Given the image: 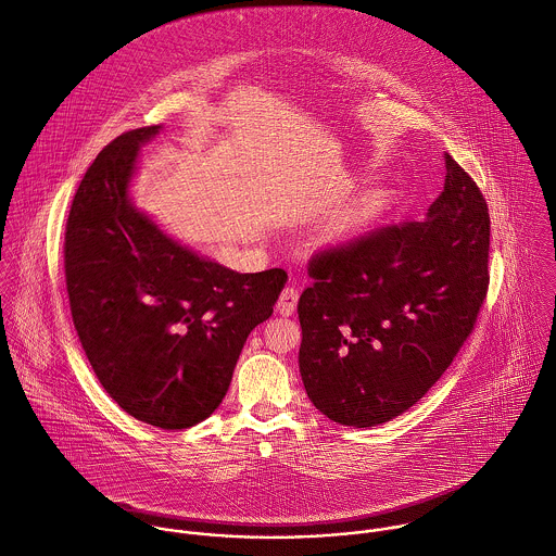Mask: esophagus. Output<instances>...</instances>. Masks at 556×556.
<instances>
[{
  "label": "esophagus",
  "instance_id": "34e87169",
  "mask_svg": "<svg viewBox=\"0 0 556 556\" xmlns=\"http://www.w3.org/2000/svg\"><path fill=\"white\" fill-rule=\"evenodd\" d=\"M296 303H299V290L294 286H288L283 288V292L279 294V301H277V312L281 316H292L294 309H296Z\"/></svg>",
  "mask_w": 556,
  "mask_h": 556
}]
</instances>
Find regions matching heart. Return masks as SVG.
Wrapping results in <instances>:
<instances>
[{
	"label": "heart",
	"instance_id": "1",
	"mask_svg": "<svg viewBox=\"0 0 556 556\" xmlns=\"http://www.w3.org/2000/svg\"><path fill=\"white\" fill-rule=\"evenodd\" d=\"M388 194L381 190H372L366 192L364 197H359L351 207H346L342 214H338L331 225L327 227V238L329 240H353L357 238L362 231H366L370 225H375L383 212L388 210Z\"/></svg>",
	"mask_w": 556,
	"mask_h": 556
}]
</instances>
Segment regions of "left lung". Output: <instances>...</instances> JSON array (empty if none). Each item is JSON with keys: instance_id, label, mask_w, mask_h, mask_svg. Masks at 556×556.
Returning a JSON list of instances; mask_svg holds the SVG:
<instances>
[{"instance_id": "obj_1", "label": "left lung", "mask_w": 556, "mask_h": 556, "mask_svg": "<svg viewBox=\"0 0 556 556\" xmlns=\"http://www.w3.org/2000/svg\"><path fill=\"white\" fill-rule=\"evenodd\" d=\"M444 157V190L425 220L381 227L309 262L299 368L314 407L338 425L375 427L414 407L453 364L488 296V203Z\"/></svg>"}]
</instances>
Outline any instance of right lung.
<instances>
[{"label": "right lung", "mask_w": 556, "mask_h": 556, "mask_svg": "<svg viewBox=\"0 0 556 556\" xmlns=\"http://www.w3.org/2000/svg\"><path fill=\"white\" fill-rule=\"evenodd\" d=\"M162 125L114 138L86 170L66 220L64 275L75 331L110 399L177 431L223 403L249 333L270 318L288 275H240L164 233L129 186Z\"/></svg>", "instance_id": "1"}]
</instances>
